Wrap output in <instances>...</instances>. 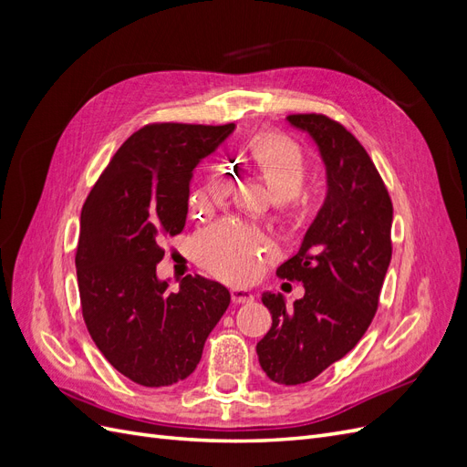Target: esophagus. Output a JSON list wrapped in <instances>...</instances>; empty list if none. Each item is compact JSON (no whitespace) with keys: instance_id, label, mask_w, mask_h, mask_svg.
<instances>
[{"instance_id":"34e87169","label":"esophagus","mask_w":467,"mask_h":467,"mask_svg":"<svg viewBox=\"0 0 467 467\" xmlns=\"http://www.w3.org/2000/svg\"><path fill=\"white\" fill-rule=\"evenodd\" d=\"M232 300L234 304H249L255 300V296L247 288H232Z\"/></svg>"}]
</instances>
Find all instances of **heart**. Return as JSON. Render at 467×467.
Here are the masks:
<instances>
[{
    "instance_id": "heart-1",
    "label": "heart",
    "mask_w": 467,
    "mask_h": 467,
    "mask_svg": "<svg viewBox=\"0 0 467 467\" xmlns=\"http://www.w3.org/2000/svg\"><path fill=\"white\" fill-rule=\"evenodd\" d=\"M251 161L263 173L276 201H292L300 194L306 181V161L302 150L292 140L261 132L247 144ZM230 192V182L223 175H214L204 191L191 196V212L201 210L206 196L214 201L225 199ZM271 251L268 239L242 222H220L208 225L196 234L192 242L194 259L212 275L230 282L251 280L259 271V263L265 253Z\"/></svg>"
}]
</instances>
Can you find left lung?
<instances>
[{
	"label": "left lung",
	"mask_w": 467,
	"mask_h": 467,
	"mask_svg": "<svg viewBox=\"0 0 467 467\" xmlns=\"http://www.w3.org/2000/svg\"><path fill=\"white\" fill-rule=\"evenodd\" d=\"M286 120L316 142L327 194L300 251L276 271L302 282L304 298L288 309L282 294H263L273 327L257 355L273 381L298 386L341 360L372 323L391 261L393 206L370 155L343 124L314 112Z\"/></svg>",
	"instance_id": "left-lung-1"
}]
</instances>
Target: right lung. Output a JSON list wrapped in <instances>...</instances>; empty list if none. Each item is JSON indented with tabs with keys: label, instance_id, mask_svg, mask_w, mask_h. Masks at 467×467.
Listing matches in <instances>:
<instances>
[{
	"label": "right lung",
	"instance_id": "1",
	"mask_svg": "<svg viewBox=\"0 0 467 467\" xmlns=\"http://www.w3.org/2000/svg\"><path fill=\"white\" fill-rule=\"evenodd\" d=\"M235 124L161 122L112 155L81 210L76 251L81 314L103 357L146 388L173 386L201 362L230 306L216 280L187 275L177 292L155 273L163 235L185 228L194 167Z\"/></svg>",
	"mask_w": 467,
	"mask_h": 467
}]
</instances>
